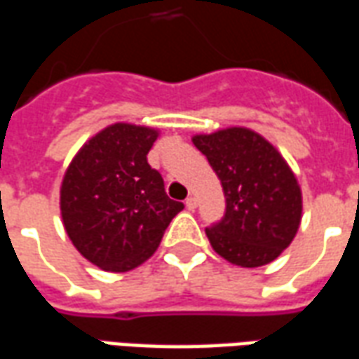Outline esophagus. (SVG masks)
<instances>
[{"label":"esophagus","mask_w":359,"mask_h":359,"mask_svg":"<svg viewBox=\"0 0 359 359\" xmlns=\"http://www.w3.org/2000/svg\"><path fill=\"white\" fill-rule=\"evenodd\" d=\"M184 205H187V210L194 211L196 208H198V200H196L194 196H188V198H187V202H184Z\"/></svg>","instance_id":"34e87169"}]
</instances>
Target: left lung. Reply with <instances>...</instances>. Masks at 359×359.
Masks as SVG:
<instances>
[{
    "label": "left lung",
    "instance_id": "obj_1",
    "mask_svg": "<svg viewBox=\"0 0 359 359\" xmlns=\"http://www.w3.org/2000/svg\"><path fill=\"white\" fill-rule=\"evenodd\" d=\"M225 192V217L205 234L211 248L241 267H262L290 246L302 221L298 179L262 134L229 126L192 136Z\"/></svg>",
    "mask_w": 359,
    "mask_h": 359
}]
</instances>
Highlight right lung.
<instances>
[{
  "label": "right lung",
  "mask_w": 359,
  "mask_h": 359,
  "mask_svg": "<svg viewBox=\"0 0 359 359\" xmlns=\"http://www.w3.org/2000/svg\"><path fill=\"white\" fill-rule=\"evenodd\" d=\"M157 136V128L115 123L67 167L59 196L63 225L74 248L100 269L125 273L144 264L184 208L148 163Z\"/></svg>",
  "instance_id": "obj_1"
}]
</instances>
